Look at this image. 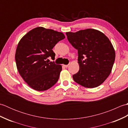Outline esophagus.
Masks as SVG:
<instances>
[{
    "mask_svg": "<svg viewBox=\"0 0 128 128\" xmlns=\"http://www.w3.org/2000/svg\"><path fill=\"white\" fill-rule=\"evenodd\" d=\"M62 66H63L65 68H67V67H68L69 64L68 65H62Z\"/></svg>",
    "mask_w": 128,
    "mask_h": 128,
    "instance_id": "1",
    "label": "esophagus"
}]
</instances>
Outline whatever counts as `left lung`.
I'll use <instances>...</instances> for the list:
<instances>
[{
  "label": "left lung",
  "instance_id": "obj_1",
  "mask_svg": "<svg viewBox=\"0 0 128 128\" xmlns=\"http://www.w3.org/2000/svg\"><path fill=\"white\" fill-rule=\"evenodd\" d=\"M68 40L78 52L79 70L72 78L87 88L100 86L112 72L116 53L108 38L98 30L88 28L66 32Z\"/></svg>",
  "mask_w": 128,
  "mask_h": 128
}]
</instances>
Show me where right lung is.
<instances>
[{
  "label": "right lung",
  "mask_w": 128,
  "mask_h": 128,
  "mask_svg": "<svg viewBox=\"0 0 128 128\" xmlns=\"http://www.w3.org/2000/svg\"><path fill=\"white\" fill-rule=\"evenodd\" d=\"M65 37L62 32L38 27L19 41L15 53L16 66L21 76L32 88L45 91L58 81L62 66L49 62L47 59L55 57L52 49Z\"/></svg>",
  "instance_id": "add662e5"
}]
</instances>
